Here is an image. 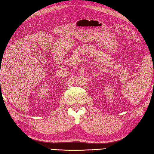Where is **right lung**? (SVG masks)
<instances>
[{
  "label": "right lung",
  "instance_id": "1",
  "mask_svg": "<svg viewBox=\"0 0 154 154\" xmlns=\"http://www.w3.org/2000/svg\"><path fill=\"white\" fill-rule=\"evenodd\" d=\"M0 85H1V84H0Z\"/></svg>",
  "mask_w": 154,
  "mask_h": 154
}]
</instances>
